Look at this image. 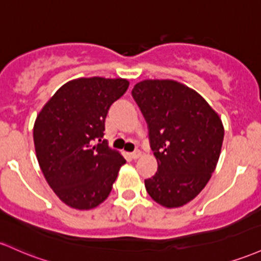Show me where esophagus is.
<instances>
[{
	"label": "esophagus",
	"instance_id": "34e87169",
	"mask_svg": "<svg viewBox=\"0 0 261 261\" xmlns=\"http://www.w3.org/2000/svg\"><path fill=\"white\" fill-rule=\"evenodd\" d=\"M141 151L140 150H136V151H134L133 153H131V157H133L134 160H137V159H140V157H141Z\"/></svg>",
	"mask_w": 261,
	"mask_h": 261
}]
</instances>
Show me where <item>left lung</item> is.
<instances>
[{
    "label": "left lung",
    "mask_w": 261,
    "mask_h": 261,
    "mask_svg": "<svg viewBox=\"0 0 261 261\" xmlns=\"http://www.w3.org/2000/svg\"><path fill=\"white\" fill-rule=\"evenodd\" d=\"M133 96L147 121L159 165L154 176L145 179L146 191L162 207H182L216 170L224 137L222 120L196 90L176 80H142Z\"/></svg>",
    "instance_id": "obj_1"
}]
</instances>
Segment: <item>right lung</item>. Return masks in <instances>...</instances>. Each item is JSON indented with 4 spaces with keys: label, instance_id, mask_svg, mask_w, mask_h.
<instances>
[{
    "label": "right lung",
    "instance_id": "1",
    "mask_svg": "<svg viewBox=\"0 0 261 261\" xmlns=\"http://www.w3.org/2000/svg\"><path fill=\"white\" fill-rule=\"evenodd\" d=\"M128 84L127 79L101 76L70 80L37 115L33 141L39 167L54 193L70 208L98 207L126 163L101 137L109 109ZM96 139L99 144L94 145Z\"/></svg>",
    "mask_w": 261,
    "mask_h": 261
}]
</instances>
